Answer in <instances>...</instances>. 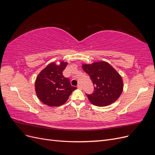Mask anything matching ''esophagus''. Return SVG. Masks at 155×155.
<instances>
[{
  "label": "esophagus",
  "instance_id": "obj_1",
  "mask_svg": "<svg viewBox=\"0 0 155 155\" xmlns=\"http://www.w3.org/2000/svg\"><path fill=\"white\" fill-rule=\"evenodd\" d=\"M78 88H79V89H81L82 88V87H81V85H79H79H78Z\"/></svg>",
  "mask_w": 155,
  "mask_h": 155
}]
</instances>
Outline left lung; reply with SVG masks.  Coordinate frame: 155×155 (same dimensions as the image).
Returning <instances> with one entry per match:
<instances>
[{
	"label": "left lung",
	"mask_w": 155,
	"mask_h": 155,
	"mask_svg": "<svg viewBox=\"0 0 155 155\" xmlns=\"http://www.w3.org/2000/svg\"><path fill=\"white\" fill-rule=\"evenodd\" d=\"M84 71L89 75L94 86V92L87 94L92 104L105 107L113 104L124 90L123 79L111 65L104 61L83 64Z\"/></svg>",
	"instance_id": "8db88e82"
}]
</instances>
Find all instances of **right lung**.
<instances>
[{"mask_svg":"<svg viewBox=\"0 0 155 155\" xmlns=\"http://www.w3.org/2000/svg\"><path fill=\"white\" fill-rule=\"evenodd\" d=\"M68 64L63 61L59 64L52 62L38 74L35 82V91L37 97L44 104L50 107L62 105L77 89L71 85L68 78L63 75Z\"/></svg>","mask_w":155,"mask_h":155,"instance_id":"1","label":"right lung"}]
</instances>
